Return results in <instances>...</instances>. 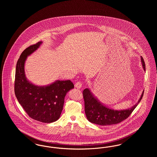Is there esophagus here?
<instances>
[{
	"mask_svg": "<svg viewBox=\"0 0 157 157\" xmlns=\"http://www.w3.org/2000/svg\"><path fill=\"white\" fill-rule=\"evenodd\" d=\"M82 83L80 82H77L75 83V86L77 89H80L82 87Z\"/></svg>",
	"mask_w": 157,
	"mask_h": 157,
	"instance_id": "1",
	"label": "esophagus"
}]
</instances>
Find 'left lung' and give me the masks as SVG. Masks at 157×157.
<instances>
[{"label": "left lung", "instance_id": "8db88e82", "mask_svg": "<svg viewBox=\"0 0 157 157\" xmlns=\"http://www.w3.org/2000/svg\"><path fill=\"white\" fill-rule=\"evenodd\" d=\"M141 60L143 69L145 71V65L142 56H141ZM83 95L85 112L88 120L91 123L99 125H111L127 119L140 102L144 95V90L136 104L129 108L121 110H116L105 105L88 88L83 90Z\"/></svg>", "mask_w": 157, "mask_h": 157}]
</instances>
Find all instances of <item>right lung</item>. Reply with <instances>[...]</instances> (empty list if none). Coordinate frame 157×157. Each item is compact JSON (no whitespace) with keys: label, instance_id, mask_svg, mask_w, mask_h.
Here are the masks:
<instances>
[{"label":"right lung","instance_id":"1","mask_svg":"<svg viewBox=\"0 0 157 157\" xmlns=\"http://www.w3.org/2000/svg\"><path fill=\"white\" fill-rule=\"evenodd\" d=\"M42 43L39 42L30 46L21 55L16 67L15 93L18 102L30 118L51 123L59 118L65 97L74 85L70 80H56L48 85L38 86L27 79L25 72L26 60Z\"/></svg>","mask_w":157,"mask_h":157}]
</instances>
